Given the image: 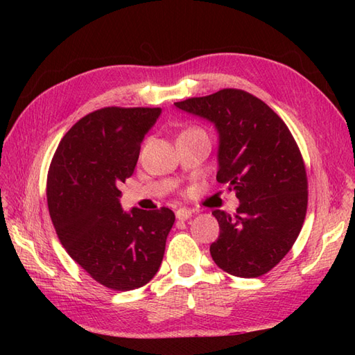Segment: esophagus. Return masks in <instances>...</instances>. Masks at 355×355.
Returning a JSON list of instances; mask_svg holds the SVG:
<instances>
[{
	"label": "esophagus",
	"instance_id": "esophagus-1",
	"mask_svg": "<svg viewBox=\"0 0 355 355\" xmlns=\"http://www.w3.org/2000/svg\"><path fill=\"white\" fill-rule=\"evenodd\" d=\"M175 216H177V220H180V221H186V220H189V218L192 216V210L184 209V207H180L177 212H175Z\"/></svg>",
	"mask_w": 355,
	"mask_h": 355
}]
</instances>
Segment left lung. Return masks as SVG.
Instances as JSON below:
<instances>
[{"instance_id": "8db88e82", "label": "left lung", "mask_w": 355, "mask_h": 355, "mask_svg": "<svg viewBox=\"0 0 355 355\" xmlns=\"http://www.w3.org/2000/svg\"><path fill=\"white\" fill-rule=\"evenodd\" d=\"M173 105L215 125L216 180L239 200L235 215L212 212L220 224L212 259L233 276L266 275L290 252L306 214L305 164L290 130L267 103L243 89Z\"/></svg>"}]
</instances>
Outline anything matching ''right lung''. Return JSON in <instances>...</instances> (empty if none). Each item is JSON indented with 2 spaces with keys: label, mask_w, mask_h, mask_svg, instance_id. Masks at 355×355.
I'll return each instance as SVG.
<instances>
[{
  "label": "right lung",
  "mask_w": 355,
  "mask_h": 355,
  "mask_svg": "<svg viewBox=\"0 0 355 355\" xmlns=\"http://www.w3.org/2000/svg\"><path fill=\"white\" fill-rule=\"evenodd\" d=\"M162 108L108 107L82 117L64 135L47 177L49 212L71 258L107 288L146 285L160 268L166 238L175 221L171 209L120 206L140 145Z\"/></svg>",
  "instance_id": "obj_1"
}]
</instances>
